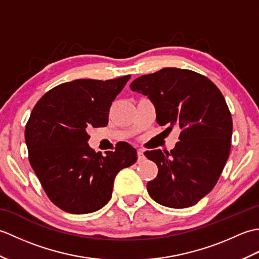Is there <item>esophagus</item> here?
Wrapping results in <instances>:
<instances>
[{
	"label": "esophagus",
	"mask_w": 259,
	"mask_h": 259,
	"mask_svg": "<svg viewBox=\"0 0 259 259\" xmlns=\"http://www.w3.org/2000/svg\"><path fill=\"white\" fill-rule=\"evenodd\" d=\"M137 155H138V161H141V160H144V159H145V153H144V150H142V149H139L138 152H137Z\"/></svg>",
	"instance_id": "34e87169"
}]
</instances>
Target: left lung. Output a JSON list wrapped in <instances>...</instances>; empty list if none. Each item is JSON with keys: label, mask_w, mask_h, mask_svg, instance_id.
I'll use <instances>...</instances> for the list:
<instances>
[{"label": "left lung", "mask_w": 259, "mask_h": 259, "mask_svg": "<svg viewBox=\"0 0 259 259\" xmlns=\"http://www.w3.org/2000/svg\"><path fill=\"white\" fill-rule=\"evenodd\" d=\"M130 88L149 97L159 125L181 130L180 141L166 155L160 149L145 152L158 167L148 192L162 206H194L217 184L229 156L233 119L226 100L211 80L187 69L141 75Z\"/></svg>", "instance_id": "1"}]
</instances>
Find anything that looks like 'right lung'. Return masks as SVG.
Listing matches in <instances>:
<instances>
[{"label": "right lung", "instance_id": "add662e5", "mask_svg": "<svg viewBox=\"0 0 259 259\" xmlns=\"http://www.w3.org/2000/svg\"><path fill=\"white\" fill-rule=\"evenodd\" d=\"M131 75L112 80L79 79L48 91L25 126L29 161L47 196L70 213L97 211L110 200L121 169L137 161V151L119 142L106 156L88 145V126H106L113 100Z\"/></svg>", "mask_w": 259, "mask_h": 259}]
</instances>
